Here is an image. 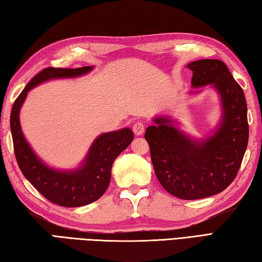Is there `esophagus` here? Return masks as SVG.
<instances>
[{
	"label": "esophagus",
	"mask_w": 262,
	"mask_h": 262,
	"mask_svg": "<svg viewBox=\"0 0 262 262\" xmlns=\"http://www.w3.org/2000/svg\"><path fill=\"white\" fill-rule=\"evenodd\" d=\"M145 131V123L141 122V121H138L136 122L135 124H133V132H135L136 136H141L142 133Z\"/></svg>",
	"instance_id": "1"
}]
</instances>
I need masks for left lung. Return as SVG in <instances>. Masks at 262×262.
<instances>
[{"label":"left lung","instance_id":"8db88e82","mask_svg":"<svg viewBox=\"0 0 262 262\" xmlns=\"http://www.w3.org/2000/svg\"><path fill=\"white\" fill-rule=\"evenodd\" d=\"M191 84H211L219 91L224 116L214 136L191 141L165 117L155 118L145 139L160 184L181 200H199L225 190L237 176L249 141L248 108L243 89L226 63L201 59L188 63Z\"/></svg>","mask_w":262,"mask_h":262}]
</instances>
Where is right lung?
<instances>
[{
  "label": "right lung",
  "instance_id": "right-lung-1",
  "mask_svg": "<svg viewBox=\"0 0 262 262\" xmlns=\"http://www.w3.org/2000/svg\"><path fill=\"white\" fill-rule=\"evenodd\" d=\"M92 67L54 68L47 67L37 73L13 102L10 126L16 160L25 178L35 187L39 194L54 204L76 208L99 200L110 186L111 170L116 157L131 144L133 132L125 129L103 133L90 148L85 162L73 172H58L49 169L34 154L25 140L19 111L27 92L41 82L51 78L75 77L90 72Z\"/></svg>",
  "mask_w": 262,
  "mask_h": 262
}]
</instances>
